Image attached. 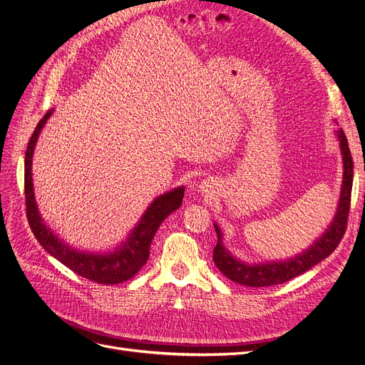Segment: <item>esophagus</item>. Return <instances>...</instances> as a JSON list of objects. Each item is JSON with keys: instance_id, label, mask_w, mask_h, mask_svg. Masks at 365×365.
Returning a JSON list of instances; mask_svg holds the SVG:
<instances>
[{"instance_id": "esophagus-1", "label": "esophagus", "mask_w": 365, "mask_h": 365, "mask_svg": "<svg viewBox=\"0 0 365 365\" xmlns=\"http://www.w3.org/2000/svg\"><path fill=\"white\" fill-rule=\"evenodd\" d=\"M200 187H201V189H202V192H208L210 189H212V185H210L207 181H204V182L200 185Z\"/></svg>"}]
</instances>
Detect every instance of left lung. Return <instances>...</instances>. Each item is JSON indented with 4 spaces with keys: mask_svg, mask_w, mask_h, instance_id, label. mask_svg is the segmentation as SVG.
Wrapping results in <instances>:
<instances>
[{
    "mask_svg": "<svg viewBox=\"0 0 365 365\" xmlns=\"http://www.w3.org/2000/svg\"><path fill=\"white\" fill-rule=\"evenodd\" d=\"M336 135L339 140L341 153H342V163H344V176H342V189L339 202L336 208V215L329 225L326 233L315 240L312 247L303 251L298 256L280 260V262H268V263H257V264H248L237 260L231 256V252L222 244V231L215 224V230L217 235V244L213 250V262L219 271L222 272L227 279L233 280L235 283L250 286V288H263V286H274L288 282L297 275L306 272L315 267L317 263L324 260L335 251L339 245V242L346 233L347 228V217L350 210V197H351V184H353V161L350 155L349 143L344 135V130H336Z\"/></svg>",
    "mask_w": 365,
    "mask_h": 365,
    "instance_id": "8db88e82",
    "label": "left lung"
}]
</instances>
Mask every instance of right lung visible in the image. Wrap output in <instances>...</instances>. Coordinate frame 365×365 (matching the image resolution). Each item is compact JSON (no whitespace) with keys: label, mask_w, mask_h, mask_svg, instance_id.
<instances>
[{"label":"right lung","mask_w":365,"mask_h":365,"mask_svg":"<svg viewBox=\"0 0 365 365\" xmlns=\"http://www.w3.org/2000/svg\"><path fill=\"white\" fill-rule=\"evenodd\" d=\"M53 114V109L43 115L38 126L33 130L30 141L26 150L24 160V192H26V213L29 219V225L33 235L38 239L42 248L50 252L54 259H58L65 267L74 271L77 275L102 283V284H117L123 283L143 268L149 259V248L152 239L155 236L158 227L163 220L173 213L176 208H180L184 197V187L176 189L158 196L153 201L145 215L141 216L137 227L130 231L126 242H123L117 250L108 254H94L86 251H77L71 247L65 245L61 239L53 235V231L46 225L43 219L38 212V205L33 192L31 181V158L35 150L39 132L47 123L48 117Z\"/></svg>","instance_id":"right-lung-1"}]
</instances>
